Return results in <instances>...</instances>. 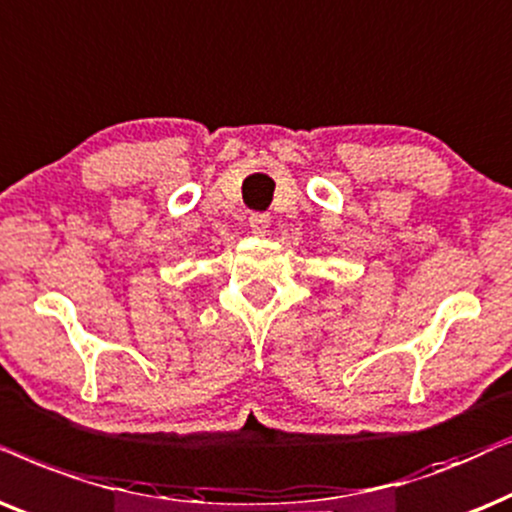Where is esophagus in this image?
<instances>
[{
  "label": "esophagus",
  "mask_w": 512,
  "mask_h": 512,
  "mask_svg": "<svg viewBox=\"0 0 512 512\" xmlns=\"http://www.w3.org/2000/svg\"><path fill=\"white\" fill-rule=\"evenodd\" d=\"M249 228L254 235H265L270 228V216L268 214H251L249 216Z\"/></svg>",
  "instance_id": "34e87169"
}]
</instances>
